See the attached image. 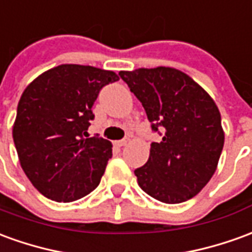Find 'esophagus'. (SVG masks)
Listing matches in <instances>:
<instances>
[{
  "label": "esophagus",
  "mask_w": 252,
  "mask_h": 252,
  "mask_svg": "<svg viewBox=\"0 0 252 252\" xmlns=\"http://www.w3.org/2000/svg\"><path fill=\"white\" fill-rule=\"evenodd\" d=\"M127 142H129V140H127V138H123V140L115 141L114 144H115V145H117V146H125V145H126V144H127Z\"/></svg>",
  "instance_id": "1"
}]
</instances>
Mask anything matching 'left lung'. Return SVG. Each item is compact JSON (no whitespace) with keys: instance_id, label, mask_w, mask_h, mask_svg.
<instances>
[{"instance_id":"obj_1","label":"left lung","mask_w":252,"mask_h":252,"mask_svg":"<svg viewBox=\"0 0 252 252\" xmlns=\"http://www.w3.org/2000/svg\"><path fill=\"white\" fill-rule=\"evenodd\" d=\"M142 103L152 131L149 158L134 171L140 187L165 203L190 199L208 185L224 146L221 115L191 77L172 67L119 72Z\"/></svg>"}]
</instances>
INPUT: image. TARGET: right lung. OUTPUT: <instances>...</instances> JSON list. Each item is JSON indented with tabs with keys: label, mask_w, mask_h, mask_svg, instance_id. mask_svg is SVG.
<instances>
[{
	"label": "right lung",
	"mask_w": 252,
	"mask_h": 252,
	"mask_svg": "<svg viewBox=\"0 0 252 252\" xmlns=\"http://www.w3.org/2000/svg\"><path fill=\"white\" fill-rule=\"evenodd\" d=\"M114 72L61 65L35 78L17 106L13 141L21 168L33 187L57 202H72L99 186L111 158V142L87 130L92 106Z\"/></svg>",
	"instance_id": "add662e5"
}]
</instances>
